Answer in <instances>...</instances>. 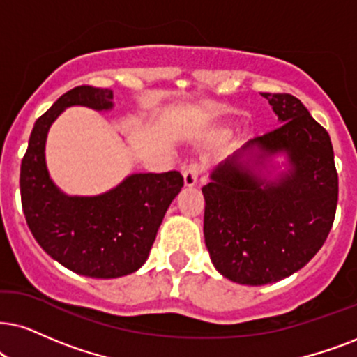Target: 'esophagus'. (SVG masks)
Listing matches in <instances>:
<instances>
[{"label":"esophagus","instance_id":"obj_1","mask_svg":"<svg viewBox=\"0 0 357 357\" xmlns=\"http://www.w3.org/2000/svg\"><path fill=\"white\" fill-rule=\"evenodd\" d=\"M202 171H204V166L199 165V163H191L188 166L186 169L183 171V178H184V184H186L188 188L194 186V184L197 183V178L202 174Z\"/></svg>","mask_w":357,"mask_h":357}]
</instances>
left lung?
I'll return each instance as SVG.
<instances>
[{
    "label": "left lung",
    "instance_id": "1",
    "mask_svg": "<svg viewBox=\"0 0 357 357\" xmlns=\"http://www.w3.org/2000/svg\"><path fill=\"white\" fill-rule=\"evenodd\" d=\"M280 125L227 158L202 186L204 238L219 273L242 285H267L317 255L335 222L337 171L331 139L298 98L261 92ZM259 147L262 160L287 152L288 175L267 182L240 161Z\"/></svg>",
    "mask_w": 357,
    "mask_h": 357
}]
</instances>
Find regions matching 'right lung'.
I'll return each instance as SVG.
<instances>
[{"label": "right lung", "instance_id": "1", "mask_svg": "<svg viewBox=\"0 0 357 357\" xmlns=\"http://www.w3.org/2000/svg\"><path fill=\"white\" fill-rule=\"evenodd\" d=\"M114 92L79 85L36 120L21 161V204L26 222L40 247L72 272L116 278L145 264L158 227L183 188L179 171L132 174L100 196H66L49 178L44 145L49 126L66 107L108 110Z\"/></svg>", "mask_w": 357, "mask_h": 357}]
</instances>
